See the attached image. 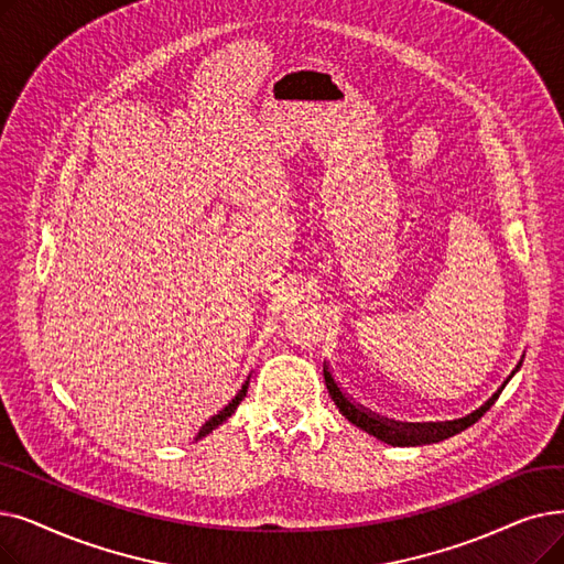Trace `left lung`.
<instances>
[{
    "label": "left lung",
    "mask_w": 564,
    "mask_h": 564,
    "mask_svg": "<svg viewBox=\"0 0 564 564\" xmlns=\"http://www.w3.org/2000/svg\"><path fill=\"white\" fill-rule=\"evenodd\" d=\"M325 384L329 389V397H332L334 405L338 408L343 417H346L350 424H355L357 429L382 440V443H387L391 447H420V445H433V443H440V440H447V437L465 431L468 426H473L498 399V394H494V399H488L479 410L470 412L468 417H463V420H454V422H445V424H429V426L426 424L412 426V424L384 422V420L376 417V414L366 412V408L357 405L352 399H348V394H343V389L338 387V382L334 380V376L327 369H325Z\"/></svg>",
    "instance_id": "8db88e82"
}]
</instances>
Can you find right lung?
I'll return each mask as SVG.
<instances>
[{
  "mask_svg": "<svg viewBox=\"0 0 564 564\" xmlns=\"http://www.w3.org/2000/svg\"><path fill=\"white\" fill-rule=\"evenodd\" d=\"M247 389H249V380L247 382H243L241 384V389L237 391V397L221 410V412H218V414H214V417L200 429V433H198V437H205V435H209L214 429H218V426H221L228 417H232V412L237 410V405L243 401V397H247Z\"/></svg>",
  "mask_w": 564,
  "mask_h": 564,
  "instance_id": "add662e5",
  "label": "right lung"
}]
</instances>
